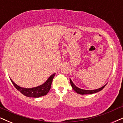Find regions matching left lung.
<instances>
[{
    "label": "left lung",
    "instance_id": "8db88e82",
    "mask_svg": "<svg viewBox=\"0 0 123 123\" xmlns=\"http://www.w3.org/2000/svg\"><path fill=\"white\" fill-rule=\"evenodd\" d=\"M70 80V83L71 86H72V88L77 93L80 94V95H87V94H92V93H96V92H98L99 91H100L101 90H102L104 88V87H105V86L107 85V84L104 85V86L101 87V88H99L96 89H92V90H86V89H81L78 88V87L75 86V84H74V83L72 82V80L71 79H69Z\"/></svg>",
    "mask_w": 123,
    "mask_h": 123
}]
</instances>
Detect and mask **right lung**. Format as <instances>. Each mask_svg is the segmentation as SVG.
Listing matches in <instances>:
<instances>
[{"mask_svg": "<svg viewBox=\"0 0 123 123\" xmlns=\"http://www.w3.org/2000/svg\"><path fill=\"white\" fill-rule=\"evenodd\" d=\"M55 75V74H52V75L50 76L49 78L43 84L37 86V87L29 88L20 87L18 85L15 84L11 79H10V80L14 86V87L19 91L22 94H23L25 96L29 97V98H39V97L47 95L48 92H49Z\"/></svg>", "mask_w": 123, "mask_h": 123, "instance_id": "obj_1", "label": "right lung"}]
</instances>
